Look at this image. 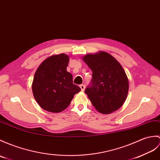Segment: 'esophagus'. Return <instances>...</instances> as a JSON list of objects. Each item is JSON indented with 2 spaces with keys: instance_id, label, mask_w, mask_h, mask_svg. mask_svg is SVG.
<instances>
[{
  "instance_id": "esophagus-1",
  "label": "esophagus",
  "mask_w": 160,
  "mask_h": 160,
  "mask_svg": "<svg viewBox=\"0 0 160 160\" xmlns=\"http://www.w3.org/2000/svg\"><path fill=\"white\" fill-rule=\"evenodd\" d=\"M80 88H81L82 91H83L84 90V88H85V86H84V84H81L80 86Z\"/></svg>"
}]
</instances>
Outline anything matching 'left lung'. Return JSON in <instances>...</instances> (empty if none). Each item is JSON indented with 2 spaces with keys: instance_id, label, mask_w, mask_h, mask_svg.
Returning a JSON list of instances; mask_svg holds the SVG:
<instances>
[{
  "instance_id": "1",
  "label": "left lung",
  "mask_w": 160,
  "mask_h": 160,
  "mask_svg": "<svg viewBox=\"0 0 160 160\" xmlns=\"http://www.w3.org/2000/svg\"><path fill=\"white\" fill-rule=\"evenodd\" d=\"M82 60L92 70L91 86L85 93L100 113L119 109L127 99L129 81L123 68L112 55L103 51L84 56Z\"/></svg>"
}]
</instances>
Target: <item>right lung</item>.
Returning a JSON list of instances; mask_svg holds the SVG:
<instances>
[{
  "mask_svg": "<svg viewBox=\"0 0 160 160\" xmlns=\"http://www.w3.org/2000/svg\"><path fill=\"white\" fill-rule=\"evenodd\" d=\"M69 61V56L65 54L50 56L35 73L33 95L39 106L48 112H62L69 106L74 95L81 91L73 84L72 73L67 71Z\"/></svg>",
  "mask_w": 160,
  "mask_h": 160,
  "instance_id": "add662e5",
  "label": "right lung"
}]
</instances>
